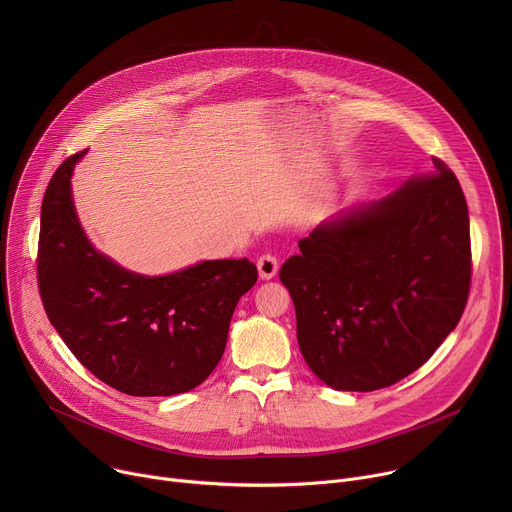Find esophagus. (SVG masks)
<instances>
[{"instance_id": "1", "label": "esophagus", "mask_w": 512, "mask_h": 512, "mask_svg": "<svg viewBox=\"0 0 512 512\" xmlns=\"http://www.w3.org/2000/svg\"><path fill=\"white\" fill-rule=\"evenodd\" d=\"M277 269H279V263L273 255H263L259 257L257 261V271H259V277L261 279H273L277 275Z\"/></svg>"}]
</instances>
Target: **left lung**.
Segmentation results:
<instances>
[{
  "mask_svg": "<svg viewBox=\"0 0 512 512\" xmlns=\"http://www.w3.org/2000/svg\"><path fill=\"white\" fill-rule=\"evenodd\" d=\"M342 208L279 271L296 306L298 344L336 391L405 379L458 326L470 289V218L452 170Z\"/></svg>",
  "mask_w": 512,
  "mask_h": 512,
  "instance_id": "obj_1",
  "label": "left lung"
}]
</instances>
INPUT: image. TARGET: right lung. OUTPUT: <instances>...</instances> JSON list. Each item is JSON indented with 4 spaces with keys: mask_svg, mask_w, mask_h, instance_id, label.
<instances>
[{
    "mask_svg": "<svg viewBox=\"0 0 512 512\" xmlns=\"http://www.w3.org/2000/svg\"><path fill=\"white\" fill-rule=\"evenodd\" d=\"M89 150L52 176L40 212L38 283L48 320L85 367L135 397L198 387L223 358L239 298L257 267L212 259L166 275L121 267L95 249L72 200V174Z\"/></svg>",
    "mask_w": 512,
    "mask_h": 512,
    "instance_id": "right-lung-1",
    "label": "right lung"
}]
</instances>
